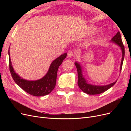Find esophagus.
<instances>
[{"label":"esophagus","mask_w":131,"mask_h":131,"mask_svg":"<svg viewBox=\"0 0 131 131\" xmlns=\"http://www.w3.org/2000/svg\"><path fill=\"white\" fill-rule=\"evenodd\" d=\"M75 52L72 50H69L68 52V56L69 57H72L74 56Z\"/></svg>","instance_id":"1"}]
</instances>
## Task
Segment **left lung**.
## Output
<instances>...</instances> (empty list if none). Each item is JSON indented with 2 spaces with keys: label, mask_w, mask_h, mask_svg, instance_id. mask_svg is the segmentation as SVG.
<instances>
[{
  "label": "left lung",
  "mask_w": 131,
  "mask_h": 131,
  "mask_svg": "<svg viewBox=\"0 0 131 131\" xmlns=\"http://www.w3.org/2000/svg\"><path fill=\"white\" fill-rule=\"evenodd\" d=\"M112 41L116 43L118 46H120L122 52V57L121 63V66H120V70L122 69V67L123 62H124V59L125 57V47L123 42L122 41L120 31H118V32L114 35L113 38L112 39ZM75 65L77 67V72H78V85L79 88L81 89V91L83 92L89 94H98L102 93L103 92H105L110 88H112L113 86L115 85V84L116 82V81L114 82L112 84H110L109 85H106V86H96V85H92L87 83L85 79L82 76V70L81 68L80 64L78 63L77 62L75 63Z\"/></svg>",
  "instance_id": "obj_1"
}]
</instances>
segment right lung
<instances>
[{
  "mask_svg": "<svg viewBox=\"0 0 131 131\" xmlns=\"http://www.w3.org/2000/svg\"><path fill=\"white\" fill-rule=\"evenodd\" d=\"M9 66L11 76L14 81L28 93L34 96H43L51 93L56 86L57 71L63 60L67 56V53L62 54L51 63L48 72L44 77L37 81H28L22 79L15 72L10 61L9 50Z\"/></svg>",
  "mask_w": 131,
  "mask_h": 131,
  "instance_id": "add662e5",
  "label": "right lung"
}]
</instances>
